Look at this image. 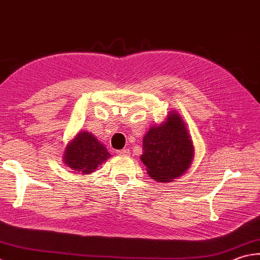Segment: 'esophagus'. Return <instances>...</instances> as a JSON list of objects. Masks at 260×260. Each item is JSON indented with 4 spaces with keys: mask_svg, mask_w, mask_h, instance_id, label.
<instances>
[{
    "mask_svg": "<svg viewBox=\"0 0 260 260\" xmlns=\"http://www.w3.org/2000/svg\"><path fill=\"white\" fill-rule=\"evenodd\" d=\"M116 154L117 155H130V149L129 148H123V149H120V150H116Z\"/></svg>",
    "mask_w": 260,
    "mask_h": 260,
    "instance_id": "esophagus-1",
    "label": "esophagus"
}]
</instances>
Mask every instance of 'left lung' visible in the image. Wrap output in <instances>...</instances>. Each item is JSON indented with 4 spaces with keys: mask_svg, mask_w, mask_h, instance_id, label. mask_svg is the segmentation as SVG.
Returning a JSON list of instances; mask_svg holds the SVG:
<instances>
[{
    "mask_svg": "<svg viewBox=\"0 0 260 260\" xmlns=\"http://www.w3.org/2000/svg\"><path fill=\"white\" fill-rule=\"evenodd\" d=\"M140 156L148 174L158 182H168L182 175L193 158V146L184 122L176 113L168 121L153 126L143 139Z\"/></svg>",
    "mask_w": 260,
    "mask_h": 260,
    "instance_id": "obj_1",
    "label": "left lung"
}]
</instances>
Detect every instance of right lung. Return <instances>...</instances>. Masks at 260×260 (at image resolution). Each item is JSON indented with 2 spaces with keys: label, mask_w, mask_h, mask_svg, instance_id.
<instances>
[{
  "label": "right lung",
  "mask_w": 260,
  "mask_h": 260,
  "mask_svg": "<svg viewBox=\"0 0 260 260\" xmlns=\"http://www.w3.org/2000/svg\"><path fill=\"white\" fill-rule=\"evenodd\" d=\"M105 146L89 132H80L64 150V163L76 172L88 174L110 157Z\"/></svg>",
  "instance_id": "1"
}]
</instances>
